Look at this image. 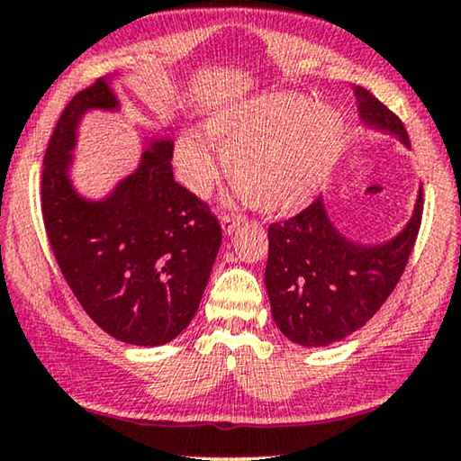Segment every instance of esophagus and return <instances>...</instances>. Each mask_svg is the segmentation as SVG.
Masks as SVG:
<instances>
[{
    "label": "esophagus",
    "instance_id": "34e87169",
    "mask_svg": "<svg viewBox=\"0 0 461 461\" xmlns=\"http://www.w3.org/2000/svg\"><path fill=\"white\" fill-rule=\"evenodd\" d=\"M238 225H240V217H238V214H223V217H221V227H223V231L227 236L234 234V230Z\"/></svg>",
    "mask_w": 461,
    "mask_h": 461
}]
</instances>
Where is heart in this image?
Returning a JSON list of instances; mask_svg holds the SVG:
<instances>
[{
    "instance_id": "obj_1",
    "label": "heart",
    "mask_w": 461,
    "mask_h": 461,
    "mask_svg": "<svg viewBox=\"0 0 461 461\" xmlns=\"http://www.w3.org/2000/svg\"><path fill=\"white\" fill-rule=\"evenodd\" d=\"M204 134L187 131L175 143V170L195 195L212 192L225 170L249 204L263 212L302 206L324 185L341 147V120L333 109L299 95H266L208 115Z\"/></svg>"
}]
</instances>
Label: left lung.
Returning <instances> with one entry per match:
<instances>
[{
	"label": "left lung",
	"mask_w": 461,
	"mask_h": 461,
	"mask_svg": "<svg viewBox=\"0 0 461 461\" xmlns=\"http://www.w3.org/2000/svg\"><path fill=\"white\" fill-rule=\"evenodd\" d=\"M360 120L409 147L398 115L356 86ZM421 189L409 223L390 242L354 244L330 223L322 198L267 230L266 288L272 316L288 339L305 348L341 341L382 308L407 267L421 225Z\"/></svg>",
	"instance_id": "left-lung-1"
}]
</instances>
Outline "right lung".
<instances>
[{"instance_id":"obj_1","label":"right lung","mask_w":461,"mask_h":461,"mask_svg":"<svg viewBox=\"0 0 461 461\" xmlns=\"http://www.w3.org/2000/svg\"><path fill=\"white\" fill-rule=\"evenodd\" d=\"M112 79L67 103L41 173V214L67 285L92 321L132 346H162L192 322L221 247L206 202L173 176V140L153 139L139 168L103 200H86L69 179L77 124L90 109L113 112Z\"/></svg>"}]
</instances>
